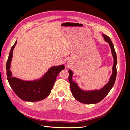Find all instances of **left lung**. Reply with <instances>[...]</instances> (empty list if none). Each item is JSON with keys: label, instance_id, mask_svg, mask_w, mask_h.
I'll return each instance as SVG.
<instances>
[{"label": "left lung", "instance_id": "obj_1", "mask_svg": "<svg viewBox=\"0 0 130 130\" xmlns=\"http://www.w3.org/2000/svg\"><path fill=\"white\" fill-rule=\"evenodd\" d=\"M103 36L104 37L105 41L108 43L111 49V52L114 60V63L112 68V74L111 76L110 77L108 82L104 87L99 90H90V91H86V90H82L78 87L77 83H75L73 81V72L70 69L68 70V80L70 83V90H71L72 95L77 101L81 103L86 104H94L99 103L107 95L115 83L117 76V63L116 53L115 52L113 43L110 38L107 35H105L104 34L103 35Z\"/></svg>", "mask_w": 130, "mask_h": 130}]
</instances>
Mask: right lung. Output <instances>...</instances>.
Wrapping results in <instances>:
<instances>
[{"label": "right lung", "mask_w": 130, "mask_h": 130, "mask_svg": "<svg viewBox=\"0 0 130 130\" xmlns=\"http://www.w3.org/2000/svg\"><path fill=\"white\" fill-rule=\"evenodd\" d=\"M16 44L17 41L12 46L6 62L7 80L15 94L24 101L35 102L43 100L50 94L56 77L61 70L64 69V66L52 67L42 78L36 80L24 81L13 77L10 66L13 49Z\"/></svg>", "instance_id": "1"}]
</instances>
